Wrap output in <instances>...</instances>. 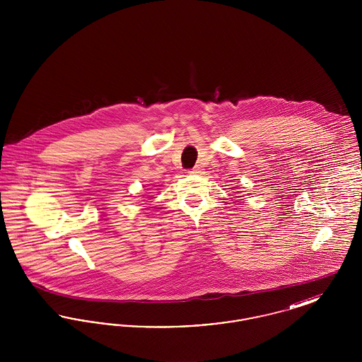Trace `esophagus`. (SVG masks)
Returning <instances> with one entry per match:
<instances>
[{"label": "esophagus", "mask_w": 362, "mask_h": 362, "mask_svg": "<svg viewBox=\"0 0 362 362\" xmlns=\"http://www.w3.org/2000/svg\"><path fill=\"white\" fill-rule=\"evenodd\" d=\"M202 167L201 165H197V167H194L191 171H189V173H192V175H199V173H202Z\"/></svg>", "instance_id": "esophagus-1"}]
</instances>
